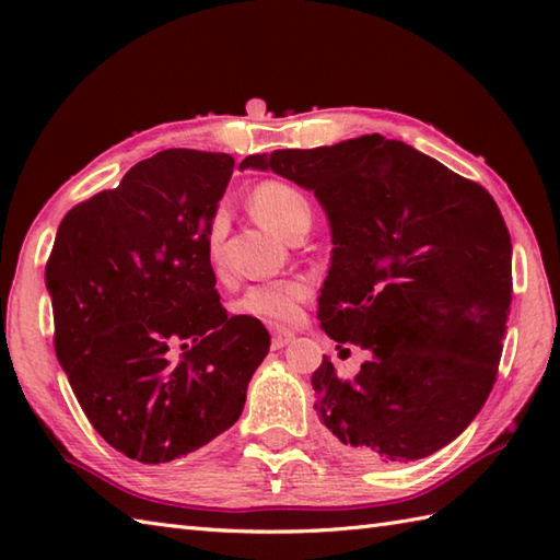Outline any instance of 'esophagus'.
<instances>
[{"mask_svg":"<svg viewBox=\"0 0 560 560\" xmlns=\"http://www.w3.org/2000/svg\"><path fill=\"white\" fill-rule=\"evenodd\" d=\"M291 341H293V331L281 329V327H273V331H271V347L273 349H283Z\"/></svg>","mask_w":560,"mask_h":560,"instance_id":"34e87169","label":"esophagus"}]
</instances>
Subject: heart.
I'll use <instances>...</instances> for the list:
<instances>
[{"mask_svg":"<svg viewBox=\"0 0 560 560\" xmlns=\"http://www.w3.org/2000/svg\"><path fill=\"white\" fill-rule=\"evenodd\" d=\"M255 217L269 225L273 233L283 237L305 235L313 223V201L301 187H295L287 180H261L249 197ZM223 233V211L213 213L209 225V255L217 257V247ZM311 295V283L303 277L279 279L255 283L245 289L237 299L235 311L247 317L271 319V323H291L299 317L301 303Z\"/></svg>","mask_w":560,"mask_h":560,"instance_id":"obj_1","label":"heart"}]
</instances>
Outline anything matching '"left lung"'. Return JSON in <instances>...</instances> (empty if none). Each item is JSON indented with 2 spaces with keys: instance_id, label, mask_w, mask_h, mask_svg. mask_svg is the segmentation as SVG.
Listing matches in <instances>:
<instances>
[{
  "instance_id": "obj_1",
  "label": "left lung",
  "mask_w": 560,
  "mask_h": 560,
  "mask_svg": "<svg viewBox=\"0 0 560 560\" xmlns=\"http://www.w3.org/2000/svg\"><path fill=\"white\" fill-rule=\"evenodd\" d=\"M313 189L335 255L317 319L373 351L353 380L325 355L315 411L365 464H401L452 443L489 399L513 301V245L486 189L397 139L247 156Z\"/></svg>"
}]
</instances>
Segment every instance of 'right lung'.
I'll use <instances>...</instances> for the list:
<instances>
[{
  "mask_svg": "<svg viewBox=\"0 0 560 560\" xmlns=\"http://www.w3.org/2000/svg\"><path fill=\"white\" fill-rule=\"evenodd\" d=\"M233 165L195 149L139 161L67 211L47 257L57 359L91 425L129 459L171 462L229 431L269 351L257 317L225 313L209 257Z\"/></svg>",
  "mask_w": 560,
  "mask_h": 560,
  "instance_id": "obj_1",
  "label": "right lung"
}]
</instances>
